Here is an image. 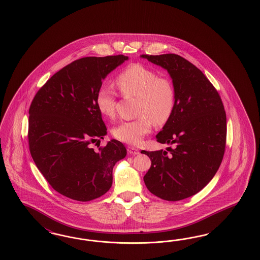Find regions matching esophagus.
Wrapping results in <instances>:
<instances>
[{
  "mask_svg": "<svg viewBox=\"0 0 260 260\" xmlns=\"http://www.w3.org/2000/svg\"><path fill=\"white\" fill-rule=\"evenodd\" d=\"M127 153H128V154H132V155H137V154H139L140 152H139L138 149H136V148H134V147H127Z\"/></svg>",
  "mask_w": 260,
  "mask_h": 260,
  "instance_id": "obj_1",
  "label": "esophagus"
}]
</instances>
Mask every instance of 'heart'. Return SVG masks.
<instances>
[{
    "label": "heart",
    "mask_w": 260,
    "mask_h": 260,
    "mask_svg": "<svg viewBox=\"0 0 260 260\" xmlns=\"http://www.w3.org/2000/svg\"><path fill=\"white\" fill-rule=\"evenodd\" d=\"M116 85L125 98H137L135 115L137 118L115 126L113 136L128 145H139L149 134L152 123L165 126L171 120L176 106V90L169 78L160 77L157 72L142 63H132L116 77ZM96 107L104 117L116 115V92L110 85L103 84L95 96Z\"/></svg>",
    "instance_id": "1"
}]
</instances>
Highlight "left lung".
I'll return each instance as SVG.
<instances>
[{
  "mask_svg": "<svg viewBox=\"0 0 260 260\" xmlns=\"http://www.w3.org/2000/svg\"><path fill=\"white\" fill-rule=\"evenodd\" d=\"M170 73L176 90L171 120L156 140L173 147L147 151L151 166L144 176L154 196L178 201L194 196L213 179L224 156L227 118L220 95L204 73L173 53L142 55Z\"/></svg>",
  "mask_w": 260,
  "mask_h": 260,
  "instance_id": "left-lung-1",
  "label": "left lung"
}]
</instances>
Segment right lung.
Listing matches in <instances>:
<instances>
[{
	"label": "right lung",
	"mask_w": 260,
	"mask_h": 260,
	"mask_svg": "<svg viewBox=\"0 0 260 260\" xmlns=\"http://www.w3.org/2000/svg\"><path fill=\"white\" fill-rule=\"evenodd\" d=\"M126 56L84 57L56 72L32 100L28 146L48 184L63 197L90 201L111 187L112 169L126 155L115 139L95 151L107 134L95 96L103 79Z\"/></svg>",
	"instance_id": "obj_1"
}]
</instances>
